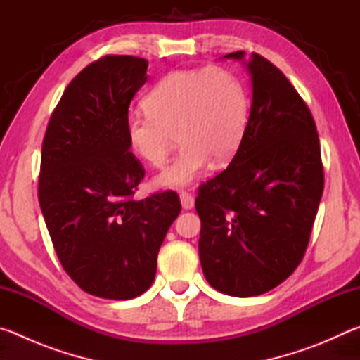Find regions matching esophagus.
Segmentation results:
<instances>
[{
  "mask_svg": "<svg viewBox=\"0 0 360 360\" xmlns=\"http://www.w3.org/2000/svg\"><path fill=\"white\" fill-rule=\"evenodd\" d=\"M179 197H181V205H182V208L184 210H192L193 208V195L191 193V192H186V191H182L181 193H179Z\"/></svg>",
  "mask_w": 360,
  "mask_h": 360,
  "instance_id": "34e87169",
  "label": "esophagus"
}]
</instances>
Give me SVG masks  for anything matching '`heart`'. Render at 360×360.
Returning <instances> with one entry per match:
<instances>
[{
	"label": "heart",
	"instance_id": "obj_1",
	"mask_svg": "<svg viewBox=\"0 0 360 360\" xmlns=\"http://www.w3.org/2000/svg\"><path fill=\"white\" fill-rule=\"evenodd\" d=\"M148 111L127 117L131 150L162 167L176 141L178 157L155 176L158 187H184L197 179L210 162L225 165L245 136L249 94L243 79L221 66L178 70L162 77L144 98Z\"/></svg>",
	"mask_w": 360,
	"mask_h": 360
}]
</instances>
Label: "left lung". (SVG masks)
Here are the masks:
<instances>
[{"label":"left lung","mask_w":360,"mask_h":360,"mask_svg":"<svg viewBox=\"0 0 360 360\" xmlns=\"http://www.w3.org/2000/svg\"><path fill=\"white\" fill-rule=\"evenodd\" d=\"M245 51L225 58L241 60ZM252 105L230 165L198 187L200 262L216 290L254 297L288 279L307 251L324 191L314 119L283 71L248 62Z\"/></svg>","instance_id":"obj_1"}]
</instances>
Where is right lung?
Returning a JSON list of instances; mask_svg holds the SVG:
<instances>
[{
  "mask_svg": "<svg viewBox=\"0 0 360 360\" xmlns=\"http://www.w3.org/2000/svg\"><path fill=\"white\" fill-rule=\"evenodd\" d=\"M148 65L105 56L85 66L65 89L42 141L38 197L57 257L84 292L109 300L150 288L158 249L181 211L173 191L135 200L146 172L125 125Z\"/></svg>",
  "mask_w": 360,
  "mask_h": 360,
  "instance_id": "add662e5",
  "label": "right lung"
}]
</instances>
